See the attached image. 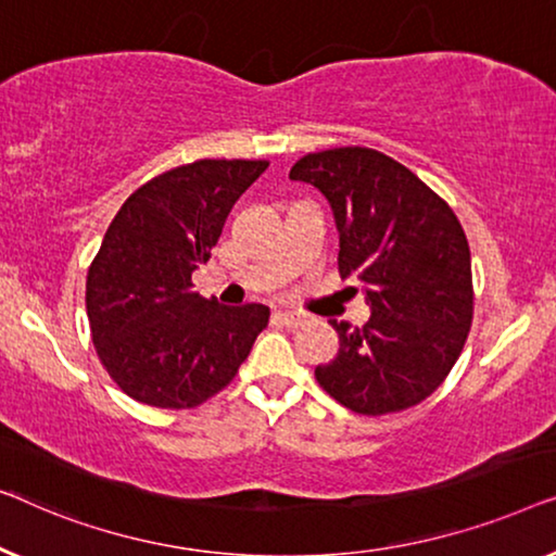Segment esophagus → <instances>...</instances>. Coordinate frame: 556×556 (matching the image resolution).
<instances>
[{"label": "esophagus", "mask_w": 556, "mask_h": 556, "mask_svg": "<svg viewBox=\"0 0 556 556\" xmlns=\"http://www.w3.org/2000/svg\"><path fill=\"white\" fill-rule=\"evenodd\" d=\"M277 317L281 319V325H287V327H300L304 319H307L304 315H300V312H289V309L287 312H279Z\"/></svg>", "instance_id": "1"}]
</instances>
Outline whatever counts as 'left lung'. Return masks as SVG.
Here are the masks:
<instances>
[{
    "mask_svg": "<svg viewBox=\"0 0 556 556\" xmlns=\"http://www.w3.org/2000/svg\"><path fill=\"white\" fill-rule=\"evenodd\" d=\"M292 181L325 193L340 231V277L363 281L372 315L332 323L338 357L315 378L359 416H388L441 388L473 319L471 252L458 216L420 178L363 146L307 153Z\"/></svg>",
    "mask_w": 556,
    "mask_h": 556,
    "instance_id": "8db88e82",
    "label": "left lung"
}]
</instances>
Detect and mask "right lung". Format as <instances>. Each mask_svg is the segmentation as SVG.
<instances>
[{"mask_svg": "<svg viewBox=\"0 0 556 556\" xmlns=\"http://www.w3.org/2000/svg\"><path fill=\"white\" fill-rule=\"evenodd\" d=\"M269 161L203 159L132 191L88 269L98 357L132 401L197 408L224 390L269 323L264 304H218L191 285L237 199Z\"/></svg>", "mask_w": 556, "mask_h": 556, "instance_id": "1", "label": "right lung"}]
</instances>
